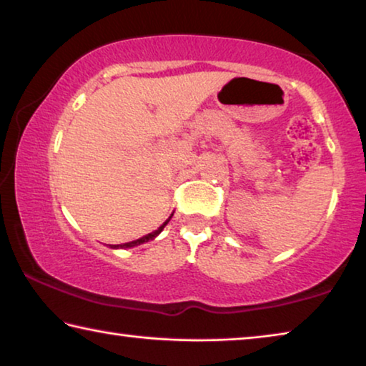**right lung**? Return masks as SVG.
<instances>
[{"label": "right lung", "instance_id": "obj_1", "mask_svg": "<svg viewBox=\"0 0 366 366\" xmlns=\"http://www.w3.org/2000/svg\"><path fill=\"white\" fill-rule=\"evenodd\" d=\"M172 218V214L169 218L166 219L164 223H162L158 229L156 231H153V233H149V234H147V236H143V237H140V239H137V241H132V242H125V244H120V246H114V247H133V246H138V244H143V242H148V241H152V239H154L156 236H158L161 231H162V228H164V226L169 223V219Z\"/></svg>", "mask_w": 366, "mask_h": 366}]
</instances>
